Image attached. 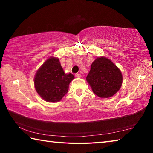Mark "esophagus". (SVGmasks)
<instances>
[{
  "label": "esophagus",
  "mask_w": 153,
  "mask_h": 153,
  "mask_svg": "<svg viewBox=\"0 0 153 153\" xmlns=\"http://www.w3.org/2000/svg\"><path fill=\"white\" fill-rule=\"evenodd\" d=\"M75 76H76V77H81V74H76V75H75Z\"/></svg>",
  "instance_id": "34e87169"
}]
</instances>
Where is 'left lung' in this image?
Segmentation results:
<instances>
[{"label": "left lung", "instance_id": "1", "mask_svg": "<svg viewBox=\"0 0 153 153\" xmlns=\"http://www.w3.org/2000/svg\"><path fill=\"white\" fill-rule=\"evenodd\" d=\"M86 81L98 97L109 98L121 88L123 76L120 69L109 59L99 56L92 63Z\"/></svg>", "mask_w": 153, "mask_h": 153}]
</instances>
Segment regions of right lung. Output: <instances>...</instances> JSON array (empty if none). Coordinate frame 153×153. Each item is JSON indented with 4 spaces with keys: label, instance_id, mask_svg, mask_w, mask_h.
Instances as JSON below:
<instances>
[{
    "label": "right lung",
    "instance_id": "obj_1",
    "mask_svg": "<svg viewBox=\"0 0 153 153\" xmlns=\"http://www.w3.org/2000/svg\"><path fill=\"white\" fill-rule=\"evenodd\" d=\"M74 79L73 74L65 73L59 58L51 56L36 71L33 83L36 92L43 100L56 102L67 94Z\"/></svg>",
    "mask_w": 153,
    "mask_h": 153
}]
</instances>
